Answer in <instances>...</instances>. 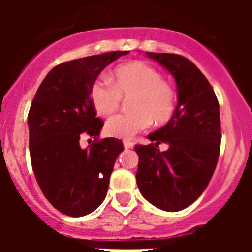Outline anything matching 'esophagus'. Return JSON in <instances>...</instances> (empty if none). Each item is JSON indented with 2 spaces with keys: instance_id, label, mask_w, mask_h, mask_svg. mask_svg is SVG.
Wrapping results in <instances>:
<instances>
[{
  "instance_id": "34e87169",
  "label": "esophagus",
  "mask_w": 252,
  "mask_h": 252,
  "mask_svg": "<svg viewBox=\"0 0 252 252\" xmlns=\"http://www.w3.org/2000/svg\"><path fill=\"white\" fill-rule=\"evenodd\" d=\"M123 144H124V148H126V150H129V148L133 147V143L128 142V140H126V142L123 143Z\"/></svg>"
}]
</instances>
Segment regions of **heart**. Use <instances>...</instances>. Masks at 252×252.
<instances>
[{
	"mask_svg": "<svg viewBox=\"0 0 252 252\" xmlns=\"http://www.w3.org/2000/svg\"><path fill=\"white\" fill-rule=\"evenodd\" d=\"M108 82L97 79L90 85L89 99L94 112L109 117L128 100V115L110 119L105 131L112 137L129 140L144 132L150 124L163 126L173 117L177 105L174 88L162 74L147 63L135 61L117 66L108 75Z\"/></svg>",
	"mask_w": 252,
	"mask_h": 252,
	"instance_id": "heart-1",
	"label": "heart"
}]
</instances>
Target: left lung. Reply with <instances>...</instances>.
<instances>
[{"label":"left lung","mask_w":252,"mask_h":252,"mask_svg":"<svg viewBox=\"0 0 252 252\" xmlns=\"http://www.w3.org/2000/svg\"><path fill=\"white\" fill-rule=\"evenodd\" d=\"M174 77L178 104L170 121L148 135L139 155L136 182L143 197L159 209L178 212L206 189L220 154L221 126L216 94L194 63L177 54L147 52ZM166 142L169 150L159 152Z\"/></svg>","instance_id":"8db88e82"}]
</instances>
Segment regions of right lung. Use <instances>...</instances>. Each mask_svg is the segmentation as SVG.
Returning <instances> with one entry per match:
<instances>
[{"instance_id": "add662e5", "label": "right lung", "mask_w": 252, "mask_h": 252, "mask_svg": "<svg viewBox=\"0 0 252 252\" xmlns=\"http://www.w3.org/2000/svg\"><path fill=\"white\" fill-rule=\"evenodd\" d=\"M126 54L106 52L58 64L31 104L32 169L47 200L67 216H85L102 204L116 158L124 150L119 139H98L104 121L92 108L89 89L105 67ZM82 137H89L88 149L79 144Z\"/></svg>"}]
</instances>
